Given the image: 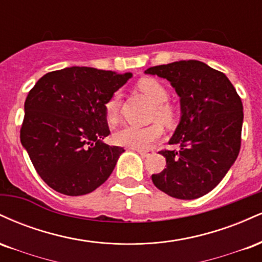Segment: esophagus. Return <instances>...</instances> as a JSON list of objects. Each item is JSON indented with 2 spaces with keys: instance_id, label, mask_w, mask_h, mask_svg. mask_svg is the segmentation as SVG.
<instances>
[{
  "instance_id": "1",
  "label": "esophagus",
  "mask_w": 262,
  "mask_h": 262,
  "mask_svg": "<svg viewBox=\"0 0 262 262\" xmlns=\"http://www.w3.org/2000/svg\"><path fill=\"white\" fill-rule=\"evenodd\" d=\"M137 151L139 152L143 158H148V156L154 154V151H152V150H137Z\"/></svg>"
}]
</instances>
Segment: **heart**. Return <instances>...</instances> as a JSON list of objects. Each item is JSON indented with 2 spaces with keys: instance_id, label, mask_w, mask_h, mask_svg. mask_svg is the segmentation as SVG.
Listing matches in <instances>:
<instances>
[{
  "instance_id": "1",
  "label": "heart",
  "mask_w": 262,
  "mask_h": 262,
  "mask_svg": "<svg viewBox=\"0 0 262 262\" xmlns=\"http://www.w3.org/2000/svg\"><path fill=\"white\" fill-rule=\"evenodd\" d=\"M138 89L154 103L151 121L159 119L166 125H171L175 122V110L167 102L169 91L160 81L151 79V77H144L138 82ZM121 97V92L116 91L110 96V98L104 103V116L108 123H116L118 119ZM162 134H164V129L159 122L151 123L146 127L125 125L113 134V141L118 145L129 149L146 150L151 148L156 141L160 140Z\"/></svg>"
}]
</instances>
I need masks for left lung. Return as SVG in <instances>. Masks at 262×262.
Returning <instances> with one entry per match:
<instances>
[{
	"mask_svg": "<svg viewBox=\"0 0 262 262\" xmlns=\"http://www.w3.org/2000/svg\"><path fill=\"white\" fill-rule=\"evenodd\" d=\"M145 74L169 80L181 101V121L161 150L166 169L151 176L160 191L179 200H194L212 191L236 160L242 145L243 103L221 71L198 60L149 68Z\"/></svg>",
	"mask_w": 262,
	"mask_h": 262,
	"instance_id": "8db88e82",
	"label": "left lung"
}]
</instances>
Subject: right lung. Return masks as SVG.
<instances>
[{
    "mask_svg": "<svg viewBox=\"0 0 262 262\" xmlns=\"http://www.w3.org/2000/svg\"><path fill=\"white\" fill-rule=\"evenodd\" d=\"M130 77L73 66L45 74L29 91L20 143L49 187L82 196L110 177L124 149L101 141L111 133L104 103Z\"/></svg>",
    "mask_w": 262,
    "mask_h": 262,
    "instance_id": "1",
    "label": "right lung"
}]
</instances>
